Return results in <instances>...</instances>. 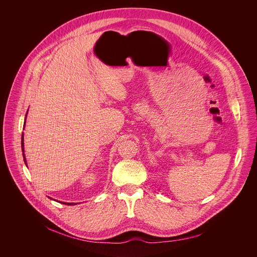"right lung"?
<instances>
[{
  "mask_svg": "<svg viewBox=\"0 0 257 257\" xmlns=\"http://www.w3.org/2000/svg\"><path fill=\"white\" fill-rule=\"evenodd\" d=\"M27 114H28V112H27ZM26 118H27V116H26ZM25 123H26V120H25ZM24 127H25V124H24ZM22 150H23V154H24V151H25V149H24V135L22 136ZM24 160H25V163H26V165H27V160H26L25 154H24ZM60 203H61V202H60ZM63 204H65V205H75L74 203H63Z\"/></svg>",
  "mask_w": 257,
  "mask_h": 257,
  "instance_id": "1",
  "label": "right lung"
}]
</instances>
